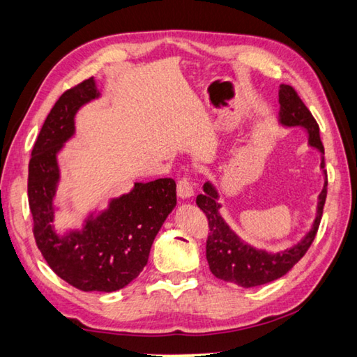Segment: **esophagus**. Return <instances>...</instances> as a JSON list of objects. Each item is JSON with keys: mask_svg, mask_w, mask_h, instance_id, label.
Instances as JSON below:
<instances>
[{"mask_svg": "<svg viewBox=\"0 0 357 357\" xmlns=\"http://www.w3.org/2000/svg\"><path fill=\"white\" fill-rule=\"evenodd\" d=\"M176 192H178V197L183 198V199H189V198L193 197V193H195V190H193V187L190 184V181L187 178H183V179L178 181Z\"/></svg>", "mask_w": 357, "mask_h": 357, "instance_id": "34e87169", "label": "esophagus"}]
</instances>
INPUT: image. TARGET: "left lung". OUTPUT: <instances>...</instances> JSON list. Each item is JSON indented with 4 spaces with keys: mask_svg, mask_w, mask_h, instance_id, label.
Here are the masks:
<instances>
[{
    "mask_svg": "<svg viewBox=\"0 0 357 357\" xmlns=\"http://www.w3.org/2000/svg\"><path fill=\"white\" fill-rule=\"evenodd\" d=\"M278 121L284 128H303L307 132V144L321 154L320 168L325 174V184L319 195L317 213L312 228L300 242L287 250L271 252L256 248L243 242L220 213L222 204L218 203L220 193L215 184L207 181L203 185V193L197 197V204L209 220V237L206 242V259L213 276L226 282L250 289L262 286L278 280L287 273L300 259L306 255L310 243L314 242L326 201L328 178L325 170V148L320 140V129L312 114L304 106L294 87L281 84L280 86V115Z\"/></svg>",
    "mask_w": 357,
    "mask_h": 357,
    "instance_id": "8db88e82",
    "label": "left lung"
}]
</instances>
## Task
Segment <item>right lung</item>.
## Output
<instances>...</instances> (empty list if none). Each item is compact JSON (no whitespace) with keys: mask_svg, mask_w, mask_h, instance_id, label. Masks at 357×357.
<instances>
[{"mask_svg":"<svg viewBox=\"0 0 357 357\" xmlns=\"http://www.w3.org/2000/svg\"><path fill=\"white\" fill-rule=\"evenodd\" d=\"M100 96L93 77L61 95L32 148L28 174L38 250L57 276L84 291H115L135 280L148 262L154 237L176 206L172 178L134 183L131 192L109 199L106 209L90 212L81 229L57 228V154L75 135L77 111Z\"/></svg>","mask_w":357,"mask_h":357,"instance_id":"obj_1","label":"right lung"}]
</instances>
